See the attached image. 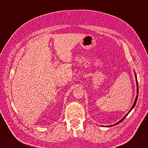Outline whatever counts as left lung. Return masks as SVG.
<instances>
[{"label":"left lung","instance_id":"8db88e82","mask_svg":"<svg viewBox=\"0 0 148 148\" xmlns=\"http://www.w3.org/2000/svg\"><path fill=\"white\" fill-rule=\"evenodd\" d=\"M134 76H135V79H136V98H135V100H134V103H133V105H132V106L131 107V108L130 109V110L128 112V113H127L126 115H125V116L123 117V118L120 120V121H119L118 122H117L116 123H115V124H114V125H108V126H106V127H112V126H114V125H117V124H119V123H121L125 117H127V115H128L129 113H130V112L131 111V110L134 108V106H135V105H136V101H137V99H138V81H137V76H136V73H135V72H134Z\"/></svg>","mask_w":148,"mask_h":148}]
</instances>
